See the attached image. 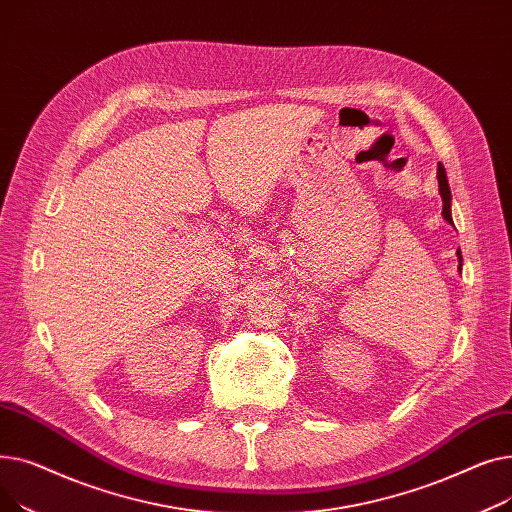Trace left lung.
<instances>
[{
  "mask_svg": "<svg viewBox=\"0 0 512 512\" xmlns=\"http://www.w3.org/2000/svg\"><path fill=\"white\" fill-rule=\"evenodd\" d=\"M438 188H440V197H442V215H444V220H446L450 226H454V224H452V213H450V201H452V195H450V186H448L446 170H444V166H442V164H438ZM456 257H459V272H461V267H463V255H461V249L456 251Z\"/></svg>",
  "mask_w": 512,
  "mask_h": 512,
  "instance_id": "1",
  "label": "left lung"
}]
</instances>
